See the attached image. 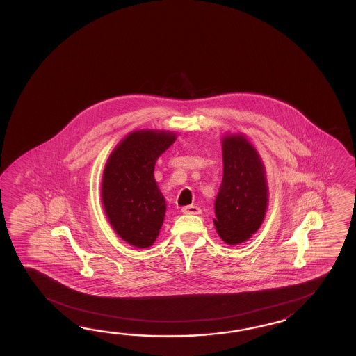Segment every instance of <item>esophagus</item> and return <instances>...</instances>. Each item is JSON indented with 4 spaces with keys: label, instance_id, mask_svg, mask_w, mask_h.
I'll list each match as a JSON object with an SVG mask.
<instances>
[{
    "label": "esophagus",
    "instance_id": "34e87169",
    "mask_svg": "<svg viewBox=\"0 0 356 356\" xmlns=\"http://www.w3.org/2000/svg\"><path fill=\"white\" fill-rule=\"evenodd\" d=\"M181 212L186 215H198L201 212V209L196 204H189V206H184L181 209Z\"/></svg>",
    "mask_w": 356,
    "mask_h": 356
}]
</instances>
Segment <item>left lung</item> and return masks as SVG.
Here are the masks:
<instances>
[{
	"label": "left lung",
	"mask_w": 356,
	"mask_h": 356,
	"mask_svg": "<svg viewBox=\"0 0 356 356\" xmlns=\"http://www.w3.org/2000/svg\"><path fill=\"white\" fill-rule=\"evenodd\" d=\"M224 175L215 200L213 224L227 244L244 242L265 218V169L254 147L242 136L222 140Z\"/></svg>",
	"instance_id": "left-lung-1"
}]
</instances>
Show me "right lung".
Wrapping results in <instances>:
<instances>
[{
	"label": "right lung",
	"instance_id": "add662e5",
	"mask_svg": "<svg viewBox=\"0 0 356 356\" xmlns=\"http://www.w3.org/2000/svg\"><path fill=\"white\" fill-rule=\"evenodd\" d=\"M175 141L170 132H132L106 163L102 184L106 216L115 233L137 248L150 247L163 225L167 207L154 168Z\"/></svg>",
	"mask_w": 356,
	"mask_h": 356
}]
</instances>
